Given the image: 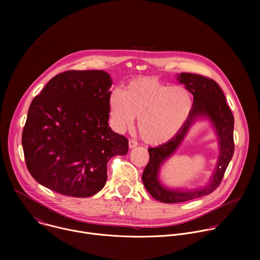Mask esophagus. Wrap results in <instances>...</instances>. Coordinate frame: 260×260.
<instances>
[{
  "instance_id": "34e87169",
  "label": "esophagus",
  "mask_w": 260,
  "mask_h": 260,
  "mask_svg": "<svg viewBox=\"0 0 260 260\" xmlns=\"http://www.w3.org/2000/svg\"><path fill=\"white\" fill-rule=\"evenodd\" d=\"M128 146H129L131 149H133V148H135V147L138 146V142L135 141V140H133V139H131V140L128 141Z\"/></svg>"
}]
</instances>
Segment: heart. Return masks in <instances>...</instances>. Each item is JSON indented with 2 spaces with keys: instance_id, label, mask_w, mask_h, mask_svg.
<instances>
[{
  "instance_id": "heart-1",
  "label": "heart",
  "mask_w": 260,
  "mask_h": 260,
  "mask_svg": "<svg viewBox=\"0 0 260 260\" xmlns=\"http://www.w3.org/2000/svg\"><path fill=\"white\" fill-rule=\"evenodd\" d=\"M191 110L192 98L186 88L152 78L133 80L124 91L115 89L109 99L114 129L123 133L138 117L140 136L149 145H161L175 138L188 120Z\"/></svg>"
}]
</instances>
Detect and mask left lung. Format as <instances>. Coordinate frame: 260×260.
<instances>
[{"label":"left lung","mask_w":260,"mask_h":260,"mask_svg":"<svg viewBox=\"0 0 260 260\" xmlns=\"http://www.w3.org/2000/svg\"><path fill=\"white\" fill-rule=\"evenodd\" d=\"M177 80L193 95L191 113L175 138L148 149L150 158L142 175L147 191L155 200L166 204L187 202L213 192L221 183L235 151V119L220 86L210 78L190 73L179 74ZM201 119H206L211 123L218 140L219 155L215 170L205 187L191 191L169 189L159 180L161 166L175 153L191 126Z\"/></svg>","instance_id":"obj_1"}]
</instances>
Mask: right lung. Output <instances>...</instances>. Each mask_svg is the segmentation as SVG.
Listing matches in <instances>:
<instances>
[{"label": "right lung", "instance_id": "1", "mask_svg": "<svg viewBox=\"0 0 260 260\" xmlns=\"http://www.w3.org/2000/svg\"><path fill=\"white\" fill-rule=\"evenodd\" d=\"M111 85L105 71H67L31 101L21 143L37 182L74 198L103 189L110 158L128 151L127 139L108 124Z\"/></svg>", "mask_w": 260, "mask_h": 260}]
</instances>
